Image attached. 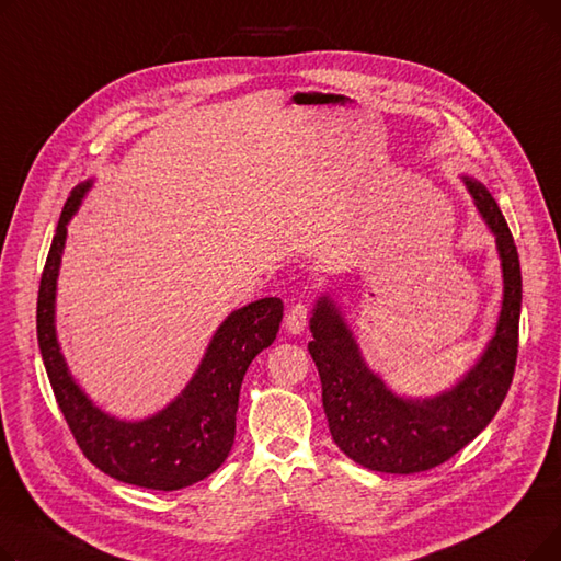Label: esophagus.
<instances>
[{
    "label": "esophagus",
    "instance_id": "esophagus-1",
    "mask_svg": "<svg viewBox=\"0 0 561 561\" xmlns=\"http://www.w3.org/2000/svg\"><path fill=\"white\" fill-rule=\"evenodd\" d=\"M284 322H286V330L290 334H302L305 328H307V322H309V307L305 302H296L288 309Z\"/></svg>",
    "mask_w": 561,
    "mask_h": 561
}]
</instances>
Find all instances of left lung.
<instances>
[{
	"instance_id": "8db88e82",
	"label": "left lung",
	"mask_w": 561,
	"mask_h": 561,
	"mask_svg": "<svg viewBox=\"0 0 561 561\" xmlns=\"http://www.w3.org/2000/svg\"><path fill=\"white\" fill-rule=\"evenodd\" d=\"M503 265V309L484 355L450 391L425 400L396 396L375 375L336 305L322 296L311 316L309 355L322 385V409L334 444L364 468L379 473H421L468 446L503 404L518 355L520 261L507 220L491 193L463 176Z\"/></svg>"
}]
</instances>
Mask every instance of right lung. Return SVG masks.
I'll return each instance as SVG.
<instances>
[{"instance_id":"obj_1","label":"right lung","mask_w":561,"mask_h":561,"mask_svg":"<svg viewBox=\"0 0 561 561\" xmlns=\"http://www.w3.org/2000/svg\"><path fill=\"white\" fill-rule=\"evenodd\" d=\"M91 184L88 180L72 188L45 261L36 309L43 364L58 409L88 461L125 484L154 491L184 489L209 478L227 459L245 370L275 341L284 302L261 298L231 311L206 347L188 387L159 414L145 421H117L104 414L72 379L54 328L56 279L68 222Z\"/></svg>"}]
</instances>
